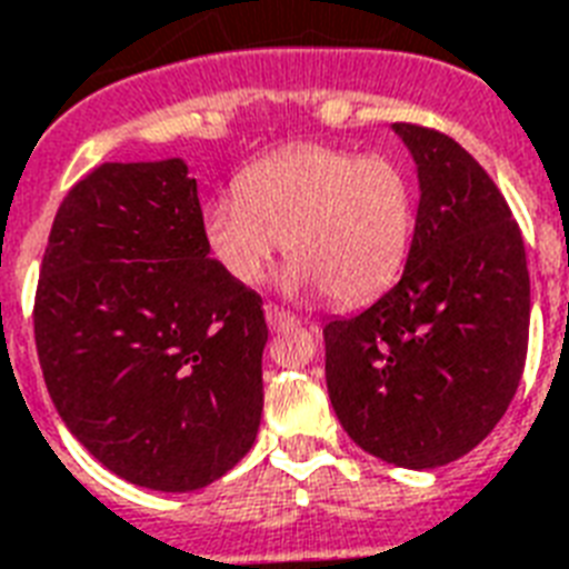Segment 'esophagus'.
I'll return each instance as SVG.
<instances>
[{
    "instance_id": "1",
    "label": "esophagus",
    "mask_w": 569,
    "mask_h": 569,
    "mask_svg": "<svg viewBox=\"0 0 569 569\" xmlns=\"http://www.w3.org/2000/svg\"><path fill=\"white\" fill-rule=\"evenodd\" d=\"M266 322L271 331H283V328H295L298 325V316L286 313L277 303H266Z\"/></svg>"
}]
</instances>
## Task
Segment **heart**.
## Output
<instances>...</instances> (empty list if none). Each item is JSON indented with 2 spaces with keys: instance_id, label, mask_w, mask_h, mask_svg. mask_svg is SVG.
<instances>
[{
  "instance_id": "obj_1",
  "label": "heart",
  "mask_w": 569,
  "mask_h": 569,
  "mask_svg": "<svg viewBox=\"0 0 569 569\" xmlns=\"http://www.w3.org/2000/svg\"><path fill=\"white\" fill-rule=\"evenodd\" d=\"M415 232L409 172L388 154L292 146L247 167L236 193L202 208L208 253L232 280L262 283L280 247L295 289L337 303L385 292L406 266Z\"/></svg>"
}]
</instances>
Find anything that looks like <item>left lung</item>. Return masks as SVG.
I'll return each instance as SVG.
<instances>
[{"label":"left lung","instance_id":"1","mask_svg":"<svg viewBox=\"0 0 569 569\" xmlns=\"http://www.w3.org/2000/svg\"><path fill=\"white\" fill-rule=\"evenodd\" d=\"M420 202L400 283L325 325L328 397L349 439L400 468L466 457L505 418L528 352L531 283L501 190L457 140L397 121Z\"/></svg>","mask_w":569,"mask_h":569}]
</instances>
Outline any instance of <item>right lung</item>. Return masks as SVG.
<instances>
[{"label": "right lung", "instance_id": "obj_1", "mask_svg": "<svg viewBox=\"0 0 569 569\" xmlns=\"http://www.w3.org/2000/svg\"><path fill=\"white\" fill-rule=\"evenodd\" d=\"M262 298L208 256L179 158L101 163L56 211L34 346L64 427L112 475L193 492L262 418Z\"/></svg>", "mask_w": 569, "mask_h": 569}]
</instances>
